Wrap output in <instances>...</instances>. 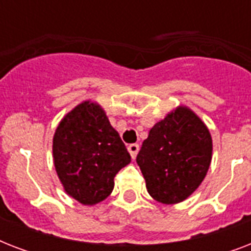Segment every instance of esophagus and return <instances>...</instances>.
Returning <instances> with one entry per match:
<instances>
[{
  "instance_id": "obj_1",
  "label": "esophagus",
  "mask_w": 251,
  "mask_h": 251,
  "mask_svg": "<svg viewBox=\"0 0 251 251\" xmlns=\"http://www.w3.org/2000/svg\"><path fill=\"white\" fill-rule=\"evenodd\" d=\"M127 150H129V152H130V155H131V157H133V159H135L138 151H139V145H137V143H131V145H129Z\"/></svg>"
}]
</instances>
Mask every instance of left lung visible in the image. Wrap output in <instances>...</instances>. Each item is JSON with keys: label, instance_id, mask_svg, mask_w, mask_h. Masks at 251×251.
Masks as SVG:
<instances>
[{"label": "left lung", "instance_id": "1", "mask_svg": "<svg viewBox=\"0 0 251 251\" xmlns=\"http://www.w3.org/2000/svg\"><path fill=\"white\" fill-rule=\"evenodd\" d=\"M212 156V139L201 118L178 106L150 130L137 163L147 191L165 204L182 202L206 177Z\"/></svg>", "mask_w": 251, "mask_h": 251}]
</instances>
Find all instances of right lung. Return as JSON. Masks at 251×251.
Listing matches in <instances>:
<instances>
[{
  "mask_svg": "<svg viewBox=\"0 0 251 251\" xmlns=\"http://www.w3.org/2000/svg\"><path fill=\"white\" fill-rule=\"evenodd\" d=\"M53 160L65 191L92 206L112 193L114 177L131 156L100 105L84 101L57 127Z\"/></svg>",
  "mask_w": 251,
  "mask_h": 251,
  "instance_id": "1",
  "label": "right lung"
}]
</instances>
